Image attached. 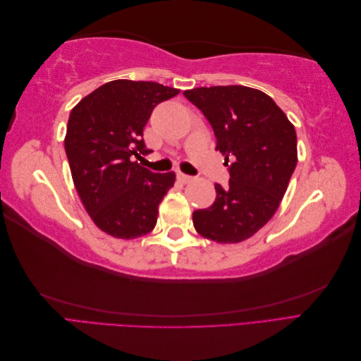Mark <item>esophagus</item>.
<instances>
[{
    "label": "esophagus",
    "instance_id": "obj_1",
    "mask_svg": "<svg viewBox=\"0 0 361 361\" xmlns=\"http://www.w3.org/2000/svg\"><path fill=\"white\" fill-rule=\"evenodd\" d=\"M178 178H179V180H182L183 183H190V182H192V180L195 179L194 176H188V174H183V173H179Z\"/></svg>",
    "mask_w": 361,
    "mask_h": 361
}]
</instances>
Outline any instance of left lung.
<instances>
[{"label":"left lung","mask_w":361,"mask_h":361,"mask_svg":"<svg viewBox=\"0 0 361 361\" xmlns=\"http://www.w3.org/2000/svg\"><path fill=\"white\" fill-rule=\"evenodd\" d=\"M183 96L207 118L215 149L231 161L228 185L215 183V202L194 211V227L215 243H241L279 209L297 167V133L268 94L245 85L199 87Z\"/></svg>","instance_id":"obj_1"}]
</instances>
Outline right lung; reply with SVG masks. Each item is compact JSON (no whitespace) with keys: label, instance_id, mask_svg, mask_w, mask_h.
<instances>
[{"label":"right lung","instance_id":"1","mask_svg":"<svg viewBox=\"0 0 361 361\" xmlns=\"http://www.w3.org/2000/svg\"><path fill=\"white\" fill-rule=\"evenodd\" d=\"M152 81H110L73 106L64 149L72 179L93 223L114 238L134 239L154 231L158 206L174 173H154L134 161L150 154L143 128L154 108L176 96Z\"/></svg>","mask_w":361,"mask_h":361}]
</instances>
